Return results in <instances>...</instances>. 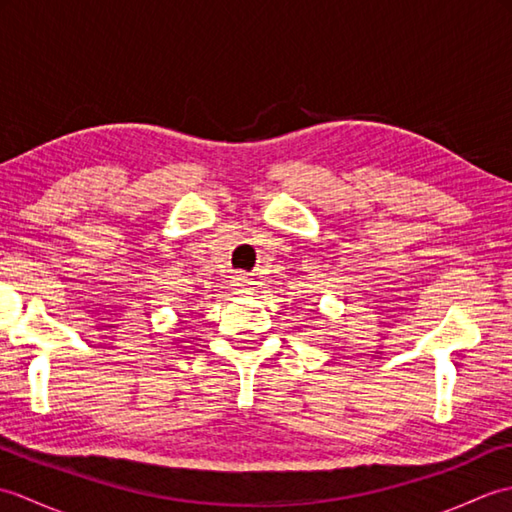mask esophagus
<instances>
[{"label": "esophagus", "mask_w": 512, "mask_h": 512, "mask_svg": "<svg viewBox=\"0 0 512 512\" xmlns=\"http://www.w3.org/2000/svg\"><path fill=\"white\" fill-rule=\"evenodd\" d=\"M233 286H235V290L237 292H242V295H248V292H253V279L250 277H246V275H237L235 279H233Z\"/></svg>", "instance_id": "obj_1"}]
</instances>
